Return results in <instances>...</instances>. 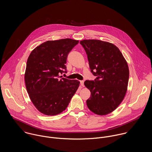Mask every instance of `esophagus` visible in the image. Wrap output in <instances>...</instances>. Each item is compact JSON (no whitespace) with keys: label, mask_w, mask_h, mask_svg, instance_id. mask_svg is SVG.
Segmentation results:
<instances>
[{"label":"esophagus","mask_w":152,"mask_h":152,"mask_svg":"<svg viewBox=\"0 0 152 152\" xmlns=\"http://www.w3.org/2000/svg\"><path fill=\"white\" fill-rule=\"evenodd\" d=\"M84 81H80V84H81V86L82 87H84Z\"/></svg>","instance_id":"34e87169"}]
</instances>
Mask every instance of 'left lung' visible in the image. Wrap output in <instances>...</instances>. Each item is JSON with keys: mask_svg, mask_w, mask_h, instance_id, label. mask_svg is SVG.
Returning a JSON list of instances; mask_svg holds the SVG:
<instances>
[{"mask_svg": "<svg viewBox=\"0 0 152 152\" xmlns=\"http://www.w3.org/2000/svg\"><path fill=\"white\" fill-rule=\"evenodd\" d=\"M80 44L86 51L91 71L97 77L94 81L84 82L91 92L87 107L96 115H107L118 108L127 92V61L113 44L95 39L83 40Z\"/></svg>", "mask_w": 152, "mask_h": 152, "instance_id": "8db88e82", "label": "left lung"}]
</instances>
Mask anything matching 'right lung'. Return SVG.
I'll return each mask as SVG.
<instances>
[{"instance_id": "1", "label": "right lung", "mask_w": 152, "mask_h": 152, "mask_svg": "<svg viewBox=\"0 0 152 152\" xmlns=\"http://www.w3.org/2000/svg\"><path fill=\"white\" fill-rule=\"evenodd\" d=\"M79 43L71 39L48 40L36 47L27 59L25 84L30 100L44 115L63 112L80 86L78 80L60 77L66 72L67 56Z\"/></svg>"}]
</instances>
